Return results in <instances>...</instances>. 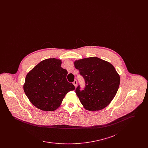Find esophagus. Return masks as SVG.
<instances>
[{"mask_svg":"<svg viewBox=\"0 0 148 148\" xmlns=\"http://www.w3.org/2000/svg\"><path fill=\"white\" fill-rule=\"evenodd\" d=\"M73 83V84H74V85L75 86V87H77V81L76 80H75L74 81V82Z\"/></svg>","mask_w":148,"mask_h":148,"instance_id":"34e87169","label":"esophagus"}]
</instances>
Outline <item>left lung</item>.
Wrapping results in <instances>:
<instances>
[{
	"mask_svg": "<svg viewBox=\"0 0 148 148\" xmlns=\"http://www.w3.org/2000/svg\"><path fill=\"white\" fill-rule=\"evenodd\" d=\"M74 66L84 78L85 87L75 90L82 104L89 111L105 108L115 97L119 86L120 76L113 65L95 56L75 60Z\"/></svg>",
	"mask_w": 148,
	"mask_h": 148,
	"instance_id": "left-lung-1",
	"label": "left lung"
}]
</instances>
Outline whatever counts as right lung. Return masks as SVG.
I'll use <instances>...</instances> for the list:
<instances>
[{
	"instance_id": "right-lung-1",
	"label": "right lung",
	"mask_w": 148,
	"mask_h": 148,
	"mask_svg": "<svg viewBox=\"0 0 148 148\" xmlns=\"http://www.w3.org/2000/svg\"><path fill=\"white\" fill-rule=\"evenodd\" d=\"M62 60L47 59L27 74L24 91L31 103L42 111H54L61 105L65 95L75 88L67 81L68 71L61 67Z\"/></svg>"
}]
</instances>
